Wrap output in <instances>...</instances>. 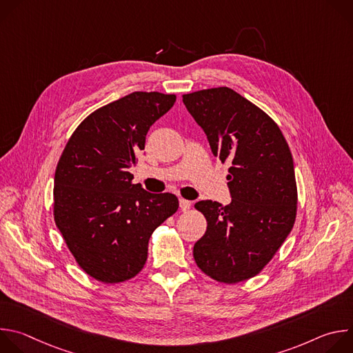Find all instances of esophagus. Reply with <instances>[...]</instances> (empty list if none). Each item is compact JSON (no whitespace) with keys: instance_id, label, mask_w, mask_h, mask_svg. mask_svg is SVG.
I'll use <instances>...</instances> for the list:
<instances>
[{"instance_id":"34e87169","label":"esophagus","mask_w":353,"mask_h":353,"mask_svg":"<svg viewBox=\"0 0 353 353\" xmlns=\"http://www.w3.org/2000/svg\"><path fill=\"white\" fill-rule=\"evenodd\" d=\"M190 207H191V201L184 199V198H180V208H181V211H183V212L188 211V210H190Z\"/></svg>"}]
</instances>
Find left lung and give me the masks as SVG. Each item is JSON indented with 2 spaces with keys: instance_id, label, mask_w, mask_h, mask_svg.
<instances>
[{
  "instance_id": "left-lung-1",
  "label": "left lung",
  "mask_w": 353,
  "mask_h": 353,
  "mask_svg": "<svg viewBox=\"0 0 353 353\" xmlns=\"http://www.w3.org/2000/svg\"><path fill=\"white\" fill-rule=\"evenodd\" d=\"M183 103L204 130L214 157L232 163L226 177L232 203L195 204L208 226L194 244V260L223 283L253 278L294 223L297 188L288 142L268 114L230 88L183 94Z\"/></svg>"
}]
</instances>
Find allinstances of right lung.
<instances>
[{
  "mask_svg": "<svg viewBox=\"0 0 353 353\" xmlns=\"http://www.w3.org/2000/svg\"><path fill=\"white\" fill-rule=\"evenodd\" d=\"M174 94L132 92L89 114L68 139L54 176V221L78 265L117 283L148 259L154 230L179 208L174 194H152L128 172L145 137Z\"/></svg>",
  "mask_w": 353,
  "mask_h": 353,
  "instance_id": "1",
  "label": "right lung"
}]
</instances>
